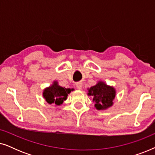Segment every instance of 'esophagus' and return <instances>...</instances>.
Here are the masks:
<instances>
[{"label": "esophagus", "mask_w": 155, "mask_h": 155, "mask_svg": "<svg viewBox=\"0 0 155 155\" xmlns=\"http://www.w3.org/2000/svg\"><path fill=\"white\" fill-rule=\"evenodd\" d=\"M76 87H77V88L78 90H82V82H78L77 84H76Z\"/></svg>", "instance_id": "1"}]
</instances>
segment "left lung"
<instances>
[{"instance_id":"1","label":"left lung","mask_w":155,"mask_h":155,"mask_svg":"<svg viewBox=\"0 0 155 155\" xmlns=\"http://www.w3.org/2000/svg\"><path fill=\"white\" fill-rule=\"evenodd\" d=\"M87 95L92 97V101L97 110L104 111L114 105L116 90L113 86L108 85L104 82L99 80L95 85L87 88Z\"/></svg>"}]
</instances>
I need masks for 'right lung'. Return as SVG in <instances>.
Returning <instances> with one entry per match:
<instances>
[{
  "mask_svg": "<svg viewBox=\"0 0 155 155\" xmlns=\"http://www.w3.org/2000/svg\"><path fill=\"white\" fill-rule=\"evenodd\" d=\"M73 90V88L63 87L59 85L58 81L54 80L50 86L44 89L42 96L48 104H55L57 107L62 104L67 99L68 94Z\"/></svg>",
  "mask_w": 155,
  "mask_h": 155,
  "instance_id": "1",
  "label": "right lung"
}]
</instances>
